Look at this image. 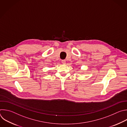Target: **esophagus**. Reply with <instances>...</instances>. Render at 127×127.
Returning <instances> with one entry per match:
<instances>
[{
  "mask_svg": "<svg viewBox=\"0 0 127 127\" xmlns=\"http://www.w3.org/2000/svg\"><path fill=\"white\" fill-rule=\"evenodd\" d=\"M61 62H62V63L63 64H65V63H66V60H62L61 61Z\"/></svg>",
  "mask_w": 127,
  "mask_h": 127,
  "instance_id": "1",
  "label": "esophagus"
}]
</instances>
